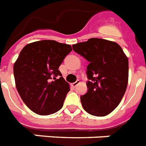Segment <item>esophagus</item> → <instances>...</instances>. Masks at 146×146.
I'll return each mask as SVG.
<instances>
[{"instance_id": "1", "label": "esophagus", "mask_w": 146, "mask_h": 146, "mask_svg": "<svg viewBox=\"0 0 146 146\" xmlns=\"http://www.w3.org/2000/svg\"><path fill=\"white\" fill-rule=\"evenodd\" d=\"M80 80H77L76 81H75V82L72 83V87H76V86H77V85L79 84H80Z\"/></svg>"}]
</instances>
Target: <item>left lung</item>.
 I'll return each instance as SVG.
<instances>
[{"mask_svg":"<svg viewBox=\"0 0 146 146\" xmlns=\"http://www.w3.org/2000/svg\"><path fill=\"white\" fill-rule=\"evenodd\" d=\"M72 48L89 62L87 92L80 96L83 108L97 117L110 114L119 105L127 87V57L117 43L101 38L73 44Z\"/></svg>","mask_w":146,"mask_h":146,"instance_id":"obj_1","label":"left lung"}]
</instances>
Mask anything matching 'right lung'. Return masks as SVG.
Instances as JSON below:
<instances>
[{
  "label": "right lung",
  "mask_w": 146,
  "mask_h": 146,
  "mask_svg": "<svg viewBox=\"0 0 146 146\" xmlns=\"http://www.w3.org/2000/svg\"><path fill=\"white\" fill-rule=\"evenodd\" d=\"M72 50L69 44L44 40L27 44L13 66L16 89L33 112L49 115L60 110L69 92L58 68Z\"/></svg>",
  "instance_id": "obj_1"
}]
</instances>
